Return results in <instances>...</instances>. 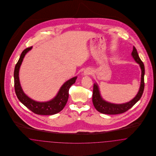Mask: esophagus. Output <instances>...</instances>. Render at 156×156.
Wrapping results in <instances>:
<instances>
[{
	"mask_svg": "<svg viewBox=\"0 0 156 156\" xmlns=\"http://www.w3.org/2000/svg\"><path fill=\"white\" fill-rule=\"evenodd\" d=\"M92 74V71L90 69H87V70H85L84 72H83V75H89L91 74Z\"/></svg>",
	"mask_w": 156,
	"mask_h": 156,
	"instance_id": "obj_1",
	"label": "esophagus"
}]
</instances>
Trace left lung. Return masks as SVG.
I'll use <instances>...</instances> for the list:
<instances>
[{
  "label": "left lung",
  "instance_id": "obj_1",
  "mask_svg": "<svg viewBox=\"0 0 156 156\" xmlns=\"http://www.w3.org/2000/svg\"><path fill=\"white\" fill-rule=\"evenodd\" d=\"M132 55L136 62L139 64L141 69V84L137 94L132 100L125 104H111L105 101L102 99L101 96L98 86L97 83H95L94 84L92 102L95 109L98 111L108 115H117L123 113L130 109L141 98L144 88V66L141 59L140 58L139 54L137 52V50L134 46H133V50L132 52Z\"/></svg>",
  "mask_w": 156,
  "mask_h": 156
}]
</instances>
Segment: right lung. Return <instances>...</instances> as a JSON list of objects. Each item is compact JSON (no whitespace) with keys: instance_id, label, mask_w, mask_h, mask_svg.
Returning a JSON list of instances; mask_svg holds the SVG:
<instances>
[{"instance_id":"add662e5","label":"right lung","mask_w":156,"mask_h":156,"mask_svg":"<svg viewBox=\"0 0 156 156\" xmlns=\"http://www.w3.org/2000/svg\"><path fill=\"white\" fill-rule=\"evenodd\" d=\"M31 48L32 47H28L23 51L20 58L15 66L14 81L16 96L25 106L36 114L41 115H52L56 114L61 111L67 104L69 97V89L70 88L71 86L75 82L77 77L75 76L65 82L59 89L56 97L50 101L39 102L31 99L23 91L19 77V68L22 64L23 58L26 54L30 51Z\"/></svg>"}]
</instances>
